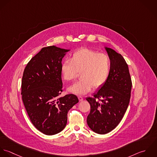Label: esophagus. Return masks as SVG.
Returning <instances> with one entry per match:
<instances>
[{"label": "esophagus", "instance_id": "obj_1", "mask_svg": "<svg viewBox=\"0 0 157 157\" xmlns=\"http://www.w3.org/2000/svg\"><path fill=\"white\" fill-rule=\"evenodd\" d=\"M78 99H79V101H82L84 100L83 97H82V96H78Z\"/></svg>", "mask_w": 157, "mask_h": 157}]
</instances>
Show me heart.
<instances>
[{
	"instance_id": "heart-1",
	"label": "heart",
	"mask_w": 157,
	"mask_h": 157,
	"mask_svg": "<svg viewBox=\"0 0 157 157\" xmlns=\"http://www.w3.org/2000/svg\"><path fill=\"white\" fill-rule=\"evenodd\" d=\"M110 59L105 53L82 48L75 52L71 61H64L61 66L63 79L73 81L77 72H81L79 81L68 88V91L78 95L89 92L94 86L98 88L106 81L110 69Z\"/></svg>"
}]
</instances>
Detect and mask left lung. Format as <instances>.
I'll return each mask as SVG.
<instances>
[{"label":"left lung","mask_w":157,"mask_h":157,"mask_svg":"<svg viewBox=\"0 0 157 157\" xmlns=\"http://www.w3.org/2000/svg\"><path fill=\"white\" fill-rule=\"evenodd\" d=\"M104 48L111 63L108 78L93 98H86L90 105L87 123L98 134L107 133L119 124L128 107L132 89L128 67L124 58L112 48ZM99 98L101 101L97 100Z\"/></svg>","instance_id":"left-lung-1"}]
</instances>
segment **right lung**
<instances>
[{"label": "right lung", "instance_id": "right-lung-1", "mask_svg": "<svg viewBox=\"0 0 157 157\" xmlns=\"http://www.w3.org/2000/svg\"><path fill=\"white\" fill-rule=\"evenodd\" d=\"M70 49L55 45L42 48L27 63L22 76V101L32 124L47 135L61 132L67 113L79 102L75 94L63 92L61 66Z\"/></svg>", "mask_w": 157, "mask_h": 157}]
</instances>
